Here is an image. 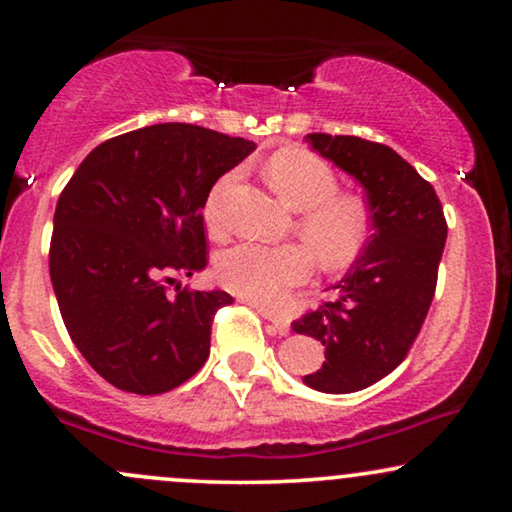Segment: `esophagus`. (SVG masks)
<instances>
[{"instance_id":"1","label":"esophagus","mask_w":512,"mask_h":512,"mask_svg":"<svg viewBox=\"0 0 512 512\" xmlns=\"http://www.w3.org/2000/svg\"><path fill=\"white\" fill-rule=\"evenodd\" d=\"M258 312L263 314V319H268L270 321V326L275 328V333H279V335H286L291 331V324L286 319H282V317H275V314L272 312H268V310H263V307H256Z\"/></svg>"}]
</instances>
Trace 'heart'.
Instances as JSON below:
<instances>
[{"label": "heart", "mask_w": 512, "mask_h": 512, "mask_svg": "<svg viewBox=\"0 0 512 512\" xmlns=\"http://www.w3.org/2000/svg\"><path fill=\"white\" fill-rule=\"evenodd\" d=\"M270 186L291 209L300 212L298 233L326 270H345L366 247L370 219L361 200L338 195L340 184L333 167L305 149H284L270 158ZM228 179L214 188L205 202V221L214 237L226 235L221 193ZM314 258L303 244L261 247L237 244L216 261V279L235 296L279 310L291 293L310 282Z\"/></svg>", "instance_id": "obj_1"}]
</instances>
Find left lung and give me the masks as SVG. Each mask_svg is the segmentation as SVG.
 Listing matches in <instances>:
<instances>
[{
	"label": "left lung",
	"instance_id": "1",
	"mask_svg": "<svg viewBox=\"0 0 512 512\" xmlns=\"http://www.w3.org/2000/svg\"><path fill=\"white\" fill-rule=\"evenodd\" d=\"M305 139L366 188L373 223L361 258L335 284L338 298L291 324L326 354L303 382L349 394L380 382L408 356L436 293L447 221L433 186L389 146L324 132Z\"/></svg>",
	"mask_w": 512,
	"mask_h": 512
}]
</instances>
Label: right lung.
<instances>
[{"instance_id": "1", "label": "right lung", "mask_w": 512, "mask_h": 512, "mask_svg": "<svg viewBox=\"0 0 512 512\" xmlns=\"http://www.w3.org/2000/svg\"><path fill=\"white\" fill-rule=\"evenodd\" d=\"M254 142L160 123L102 142L62 188L48 268L69 338L128 394H165L202 368L226 291L174 277L207 265L202 207Z\"/></svg>"}]
</instances>
